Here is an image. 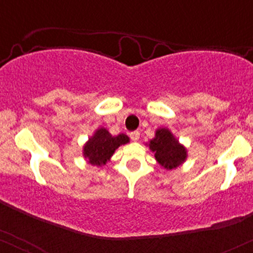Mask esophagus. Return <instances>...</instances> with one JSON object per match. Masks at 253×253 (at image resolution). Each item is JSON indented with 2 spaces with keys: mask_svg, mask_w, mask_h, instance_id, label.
I'll return each instance as SVG.
<instances>
[{
  "mask_svg": "<svg viewBox=\"0 0 253 253\" xmlns=\"http://www.w3.org/2000/svg\"><path fill=\"white\" fill-rule=\"evenodd\" d=\"M129 136H130V139H132L133 141H138L139 138H140V133H139L138 130H134V132L130 133Z\"/></svg>",
  "mask_w": 253,
  "mask_h": 253,
  "instance_id": "34e87169",
  "label": "esophagus"
}]
</instances>
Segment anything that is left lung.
<instances>
[{
    "mask_svg": "<svg viewBox=\"0 0 253 253\" xmlns=\"http://www.w3.org/2000/svg\"><path fill=\"white\" fill-rule=\"evenodd\" d=\"M152 152L159 165L167 170L176 169L177 167L187 161L188 152L183 145L176 139L169 128H158L155 138L146 144Z\"/></svg>",
    "mask_w": 253,
    "mask_h": 253,
    "instance_id": "obj_1",
    "label": "left lung"
}]
</instances>
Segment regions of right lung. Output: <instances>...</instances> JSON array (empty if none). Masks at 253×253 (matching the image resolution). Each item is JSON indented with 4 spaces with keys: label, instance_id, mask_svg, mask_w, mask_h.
Masks as SVG:
<instances>
[{
    "label": "right lung",
    "instance_id": "add662e5",
    "mask_svg": "<svg viewBox=\"0 0 253 253\" xmlns=\"http://www.w3.org/2000/svg\"><path fill=\"white\" fill-rule=\"evenodd\" d=\"M127 143H129V138L124 133L112 135L108 129L100 127L84 144L83 156L89 164L94 167H102L110 161L119 146Z\"/></svg>",
    "mask_w": 253,
    "mask_h": 253
}]
</instances>
